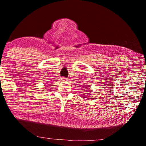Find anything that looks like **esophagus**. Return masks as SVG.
<instances>
[{"mask_svg":"<svg viewBox=\"0 0 146 146\" xmlns=\"http://www.w3.org/2000/svg\"><path fill=\"white\" fill-rule=\"evenodd\" d=\"M61 80H62V81H66L68 80V78H65V77H62L61 78Z\"/></svg>","mask_w":146,"mask_h":146,"instance_id":"34e87169","label":"esophagus"}]
</instances>
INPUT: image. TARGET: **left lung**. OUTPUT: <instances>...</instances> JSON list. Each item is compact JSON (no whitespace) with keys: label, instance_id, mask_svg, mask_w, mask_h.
Here are the masks:
<instances>
[{"label":"left lung","instance_id":"8db88e82","mask_svg":"<svg viewBox=\"0 0 146 146\" xmlns=\"http://www.w3.org/2000/svg\"><path fill=\"white\" fill-rule=\"evenodd\" d=\"M84 97H85V96H84Z\"/></svg>","mask_w":146,"mask_h":146}]
</instances>
